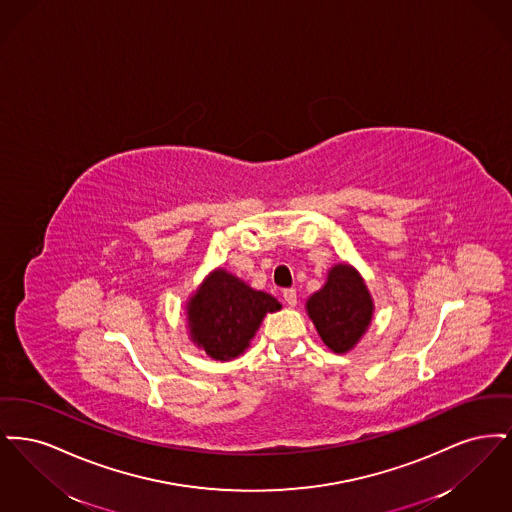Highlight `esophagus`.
Returning <instances> with one entry per match:
<instances>
[{
	"mask_svg": "<svg viewBox=\"0 0 512 512\" xmlns=\"http://www.w3.org/2000/svg\"><path fill=\"white\" fill-rule=\"evenodd\" d=\"M284 301L290 305V307H295L297 305V293H295V290L293 288H288V290H284Z\"/></svg>",
	"mask_w": 512,
	"mask_h": 512,
	"instance_id": "obj_1",
	"label": "esophagus"
}]
</instances>
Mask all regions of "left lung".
Wrapping results in <instances>:
<instances>
[{"label":"left lung","instance_id":"left-lung-1","mask_svg":"<svg viewBox=\"0 0 512 512\" xmlns=\"http://www.w3.org/2000/svg\"><path fill=\"white\" fill-rule=\"evenodd\" d=\"M374 303L365 280L351 265H334L326 284L307 299V315L334 353L351 351L365 336Z\"/></svg>","mask_w":512,"mask_h":512}]
</instances>
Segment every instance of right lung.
Listing matches in <instances>:
<instances>
[{
  "label": "right lung",
  "instance_id": "add662e5",
  "mask_svg": "<svg viewBox=\"0 0 512 512\" xmlns=\"http://www.w3.org/2000/svg\"><path fill=\"white\" fill-rule=\"evenodd\" d=\"M282 305L270 293L249 288L244 280L213 270L186 303L190 338L215 361H232L249 347L267 313Z\"/></svg>",
  "mask_w": 512,
  "mask_h": 512
}]
</instances>
